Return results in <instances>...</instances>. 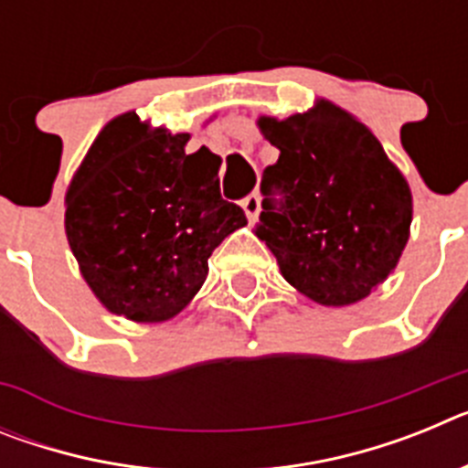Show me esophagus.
<instances>
[{
    "instance_id": "1",
    "label": "esophagus",
    "mask_w": 468,
    "mask_h": 468,
    "mask_svg": "<svg viewBox=\"0 0 468 468\" xmlns=\"http://www.w3.org/2000/svg\"><path fill=\"white\" fill-rule=\"evenodd\" d=\"M241 206H243V210H246V218L250 222H255V218H258V213H260V194H248L246 198H243L241 201Z\"/></svg>"
}]
</instances>
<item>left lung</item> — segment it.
I'll return each instance as SVG.
<instances>
[{
    "label": "left lung",
    "instance_id": "left-lung-1",
    "mask_svg": "<svg viewBox=\"0 0 468 468\" xmlns=\"http://www.w3.org/2000/svg\"><path fill=\"white\" fill-rule=\"evenodd\" d=\"M258 126L279 161L262 173L255 234L283 279L325 307L367 297L410 237L403 173L358 119L328 101L283 122L260 117Z\"/></svg>",
    "mask_w": 468,
    "mask_h": 468
}]
</instances>
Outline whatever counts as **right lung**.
<instances>
[{"mask_svg":"<svg viewBox=\"0 0 468 468\" xmlns=\"http://www.w3.org/2000/svg\"><path fill=\"white\" fill-rule=\"evenodd\" d=\"M187 133L112 119L65 194V234L81 276L117 316L159 324L183 312L222 239L246 225L220 197V159L187 154Z\"/></svg>","mask_w":468,"mask_h":468,"instance_id":"1","label":"right lung"}]
</instances>
